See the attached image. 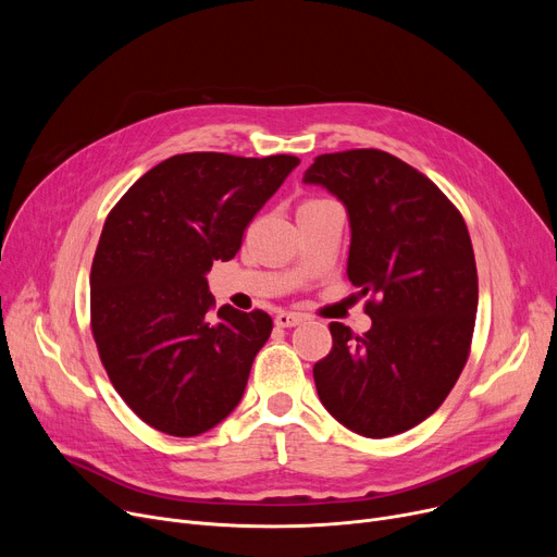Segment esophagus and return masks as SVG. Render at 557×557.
<instances>
[{
  "label": "esophagus",
  "instance_id": "1",
  "mask_svg": "<svg viewBox=\"0 0 557 557\" xmlns=\"http://www.w3.org/2000/svg\"><path fill=\"white\" fill-rule=\"evenodd\" d=\"M305 320V315L302 313H296V311H280L277 315H275V325L277 327H296V325H300Z\"/></svg>",
  "mask_w": 557,
  "mask_h": 557
}]
</instances>
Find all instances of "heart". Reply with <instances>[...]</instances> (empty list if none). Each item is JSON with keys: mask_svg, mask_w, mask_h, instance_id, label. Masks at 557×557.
Wrapping results in <instances>:
<instances>
[{"mask_svg": "<svg viewBox=\"0 0 557 557\" xmlns=\"http://www.w3.org/2000/svg\"><path fill=\"white\" fill-rule=\"evenodd\" d=\"M307 202H311V200H307Z\"/></svg>", "mask_w": 557, "mask_h": 557, "instance_id": "1", "label": "heart"}]
</instances>
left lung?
<instances>
[{
  "label": "left lung",
  "mask_w": 557,
  "mask_h": 557,
  "mask_svg": "<svg viewBox=\"0 0 557 557\" xmlns=\"http://www.w3.org/2000/svg\"><path fill=\"white\" fill-rule=\"evenodd\" d=\"M307 185L347 210V277L372 327L332 323V352L313 366L320 401L347 429L388 437L426 420L451 393L474 334L479 277L470 232L424 173L376 149L318 156Z\"/></svg>",
  "instance_id": "left-lung-1"
}]
</instances>
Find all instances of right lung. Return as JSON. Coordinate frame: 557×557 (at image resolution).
<instances>
[{
  "label": "right lung",
  "instance_id": "add662e5",
  "mask_svg": "<svg viewBox=\"0 0 557 557\" xmlns=\"http://www.w3.org/2000/svg\"><path fill=\"white\" fill-rule=\"evenodd\" d=\"M298 164L173 156L108 214L90 273L92 336L114 391L149 426L200 435L242 401L273 320L230 305L212 320L205 273L239 252L248 223Z\"/></svg>",
  "mask_w": 557,
  "mask_h": 557
}]
</instances>
